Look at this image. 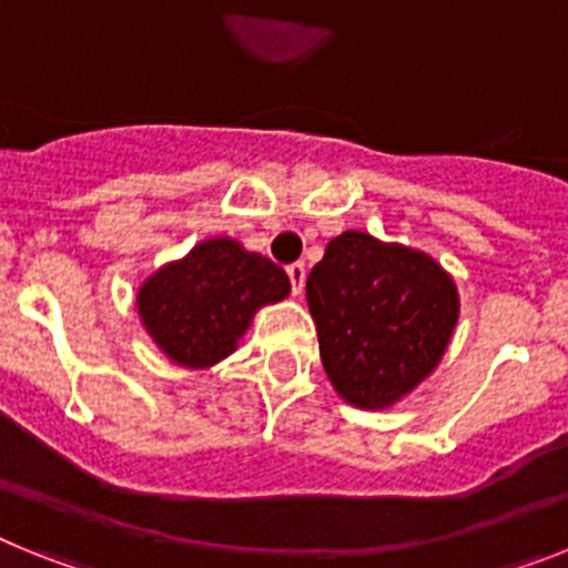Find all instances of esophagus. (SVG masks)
I'll return each mask as SVG.
<instances>
[{
  "label": "esophagus",
  "mask_w": 568,
  "mask_h": 568,
  "mask_svg": "<svg viewBox=\"0 0 568 568\" xmlns=\"http://www.w3.org/2000/svg\"><path fill=\"white\" fill-rule=\"evenodd\" d=\"M287 278H290V284H293V295H301V290H304V281H307V270H304V264H290Z\"/></svg>",
  "instance_id": "obj_1"
}]
</instances>
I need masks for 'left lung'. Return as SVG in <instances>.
<instances>
[{"mask_svg":"<svg viewBox=\"0 0 568 568\" xmlns=\"http://www.w3.org/2000/svg\"><path fill=\"white\" fill-rule=\"evenodd\" d=\"M307 304L329 384L358 409H389L424 384L460 315L453 275L433 255L361 230L329 241Z\"/></svg>","mask_w":568,"mask_h":568,"instance_id":"obj_1","label":"left lung"}]
</instances>
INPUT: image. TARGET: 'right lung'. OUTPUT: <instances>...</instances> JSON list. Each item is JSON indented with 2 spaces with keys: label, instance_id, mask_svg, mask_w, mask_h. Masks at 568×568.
<instances>
[{
  "label": "right lung",
  "instance_id": "obj_1",
  "mask_svg": "<svg viewBox=\"0 0 568 568\" xmlns=\"http://www.w3.org/2000/svg\"><path fill=\"white\" fill-rule=\"evenodd\" d=\"M290 295L287 273L235 239L195 244L155 270L135 295L153 344L184 369H207L235 353L253 315Z\"/></svg>",
  "mask_w": 568,
  "mask_h": 568
}]
</instances>
